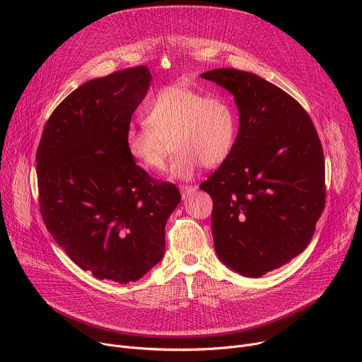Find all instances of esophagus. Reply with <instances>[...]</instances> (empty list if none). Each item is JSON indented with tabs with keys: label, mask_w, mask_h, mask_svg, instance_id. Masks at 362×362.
I'll list each match as a JSON object with an SVG mask.
<instances>
[{
	"label": "esophagus",
	"mask_w": 362,
	"mask_h": 362,
	"mask_svg": "<svg viewBox=\"0 0 362 362\" xmlns=\"http://www.w3.org/2000/svg\"><path fill=\"white\" fill-rule=\"evenodd\" d=\"M179 189H180V193H182V197H183V199H187V197L192 196V194L194 193V190H196V187H194V186H190V185H182Z\"/></svg>",
	"instance_id": "esophagus-1"
}]
</instances>
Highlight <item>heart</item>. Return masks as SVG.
<instances>
[{
  "label": "heart",
  "instance_id": "obj_1",
  "mask_svg": "<svg viewBox=\"0 0 362 362\" xmlns=\"http://www.w3.org/2000/svg\"><path fill=\"white\" fill-rule=\"evenodd\" d=\"M143 126L126 133L129 156L144 170L160 173L172 153L175 179H192L202 168L223 165L235 150L239 116L232 103L193 87L173 84L162 88L144 107Z\"/></svg>",
  "mask_w": 362,
  "mask_h": 362
}]
</instances>
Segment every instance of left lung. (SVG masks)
<instances>
[{"mask_svg":"<svg viewBox=\"0 0 362 362\" xmlns=\"http://www.w3.org/2000/svg\"><path fill=\"white\" fill-rule=\"evenodd\" d=\"M229 90L239 109L230 158L200 185L214 200L212 233L221 261L259 278L311 242L325 208V159L299 103L265 78L218 69L200 74Z\"/></svg>","mask_w":362,"mask_h":362,"instance_id":"1","label":"left lung"}]
</instances>
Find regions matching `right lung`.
I'll return each instance as SVG.
<instances>
[{
	"instance_id": "1",
	"label": "right lung",
	"mask_w": 362,
	"mask_h": 362,
	"mask_svg": "<svg viewBox=\"0 0 362 362\" xmlns=\"http://www.w3.org/2000/svg\"><path fill=\"white\" fill-rule=\"evenodd\" d=\"M150 80L137 66L84 83L51 113L37 148L41 218L70 259L97 279L134 282L156 265L182 199L126 148Z\"/></svg>"
}]
</instances>
